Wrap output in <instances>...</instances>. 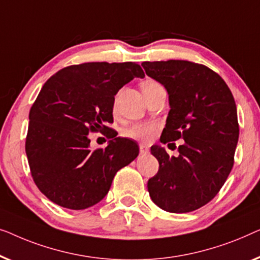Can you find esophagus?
<instances>
[{"label":"esophagus","instance_id":"esophagus-1","mask_svg":"<svg viewBox=\"0 0 260 260\" xmlns=\"http://www.w3.org/2000/svg\"><path fill=\"white\" fill-rule=\"evenodd\" d=\"M139 148H140L141 154H146V153L148 152V146L145 145V144H140V146H139Z\"/></svg>","mask_w":260,"mask_h":260}]
</instances>
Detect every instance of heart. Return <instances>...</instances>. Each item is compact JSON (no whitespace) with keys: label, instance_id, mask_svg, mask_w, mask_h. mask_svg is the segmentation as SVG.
Listing matches in <instances>:
<instances>
[{"label":"heart","instance_id":"obj_1","mask_svg":"<svg viewBox=\"0 0 260 260\" xmlns=\"http://www.w3.org/2000/svg\"><path fill=\"white\" fill-rule=\"evenodd\" d=\"M159 83L153 81V80H146L141 83V89H148L151 87L158 86ZM155 131V125L154 123H135L128 129L123 132V134L126 135L127 138L134 139V140H140V141H148L153 138V134H154Z\"/></svg>","mask_w":260,"mask_h":260}]
</instances>
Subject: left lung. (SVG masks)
<instances>
[{"label": "left lung", "instance_id": "left-lung-1", "mask_svg": "<svg viewBox=\"0 0 260 260\" xmlns=\"http://www.w3.org/2000/svg\"><path fill=\"white\" fill-rule=\"evenodd\" d=\"M146 74L164 85L170 113L160 141L182 139L178 156L152 146L159 171L147 182L153 203L186 213L210 203L225 184L239 138L235 99L221 76L206 66L184 60L142 62Z\"/></svg>", "mask_w": 260, "mask_h": 260}]
</instances>
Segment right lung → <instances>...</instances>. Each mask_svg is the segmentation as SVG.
I'll return each instance as SVG.
<instances>
[{"label": "right lung", "instance_id": "add662e5", "mask_svg": "<svg viewBox=\"0 0 260 260\" xmlns=\"http://www.w3.org/2000/svg\"><path fill=\"white\" fill-rule=\"evenodd\" d=\"M144 76L135 62H87L47 80L29 112L25 153L32 180L50 202L69 210L93 206L107 194L116 172L139 155L134 141L116 138L107 125L115 94ZM92 131L110 134L107 148L89 149Z\"/></svg>", "mask_w": 260, "mask_h": 260}]
</instances>
